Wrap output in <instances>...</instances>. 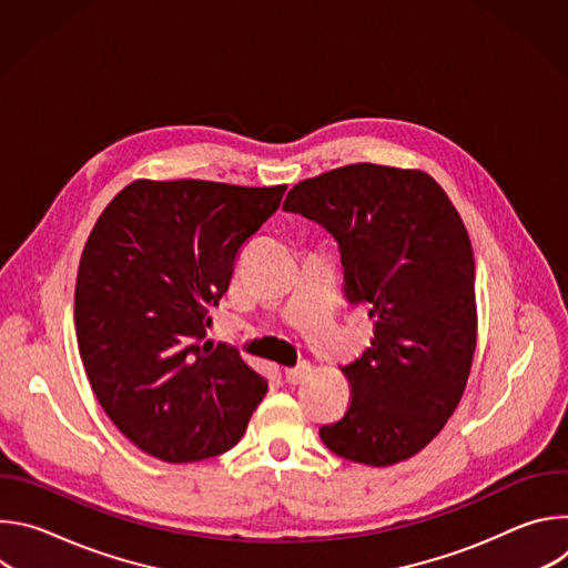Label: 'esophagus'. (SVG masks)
I'll return each instance as SVG.
<instances>
[{
  "instance_id": "obj_1",
  "label": "esophagus",
  "mask_w": 568,
  "mask_h": 568,
  "mask_svg": "<svg viewBox=\"0 0 568 568\" xmlns=\"http://www.w3.org/2000/svg\"><path fill=\"white\" fill-rule=\"evenodd\" d=\"M307 373H310V364H298V366H294V368H287L285 371V379L290 382V384H301L305 377H307Z\"/></svg>"
}]
</instances>
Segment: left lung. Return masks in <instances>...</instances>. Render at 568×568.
Listing matches in <instances>:
<instances>
[{
    "instance_id": "obj_1",
    "label": "left lung",
    "mask_w": 568,
    "mask_h": 568,
    "mask_svg": "<svg viewBox=\"0 0 568 568\" xmlns=\"http://www.w3.org/2000/svg\"><path fill=\"white\" fill-rule=\"evenodd\" d=\"M283 209L335 235L344 294L373 318L323 445L373 467L416 456L456 412L476 351L474 254L456 206L425 171L364 161L298 182Z\"/></svg>"
}]
</instances>
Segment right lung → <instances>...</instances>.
<instances>
[{"label": "right lung", "instance_id": "right-lung-1", "mask_svg": "<svg viewBox=\"0 0 568 568\" xmlns=\"http://www.w3.org/2000/svg\"><path fill=\"white\" fill-rule=\"evenodd\" d=\"M285 189L136 180L99 215L75 278L78 351L103 412L141 452L217 456L263 402L265 377L204 337L240 250Z\"/></svg>", "mask_w": 568, "mask_h": 568}]
</instances>
